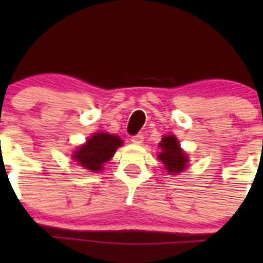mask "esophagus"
I'll return each instance as SVG.
<instances>
[{
  "label": "esophagus",
  "instance_id": "1",
  "mask_svg": "<svg viewBox=\"0 0 263 263\" xmlns=\"http://www.w3.org/2000/svg\"><path fill=\"white\" fill-rule=\"evenodd\" d=\"M132 142L136 143V145H141V143L143 142V135L142 134H138V135L132 136Z\"/></svg>",
  "mask_w": 263,
  "mask_h": 263
}]
</instances>
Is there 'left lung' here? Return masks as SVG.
I'll use <instances>...</instances> for the list:
<instances>
[{"instance_id": "8db88e82", "label": "left lung", "mask_w": 263, "mask_h": 263, "mask_svg": "<svg viewBox=\"0 0 263 263\" xmlns=\"http://www.w3.org/2000/svg\"><path fill=\"white\" fill-rule=\"evenodd\" d=\"M159 146L163 149V152L158 156V158L163 161L168 174H178V172L185 170L188 158L179 148L178 141L175 136H164Z\"/></svg>"}]
</instances>
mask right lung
Listing matches in <instances>:
<instances>
[{"mask_svg": "<svg viewBox=\"0 0 263 263\" xmlns=\"http://www.w3.org/2000/svg\"><path fill=\"white\" fill-rule=\"evenodd\" d=\"M122 145V140L116 135L97 133L87 140L85 145L79 147L74 153V160L82 167L91 171L102 170L103 165L109 161Z\"/></svg>", "mask_w": 263, "mask_h": 263, "instance_id": "add662e5", "label": "right lung"}]
</instances>
